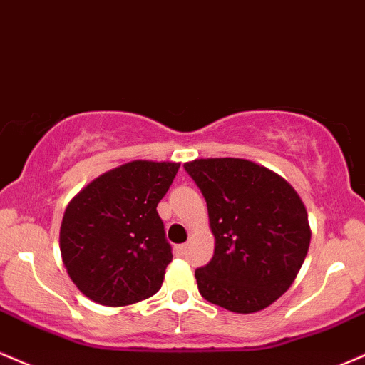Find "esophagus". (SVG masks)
<instances>
[{
	"label": "esophagus",
	"instance_id": "esophagus-1",
	"mask_svg": "<svg viewBox=\"0 0 365 365\" xmlns=\"http://www.w3.org/2000/svg\"><path fill=\"white\" fill-rule=\"evenodd\" d=\"M174 255L179 256V258H182V256L186 255V246H184V244H181V246H175L174 247Z\"/></svg>",
	"mask_w": 365,
	"mask_h": 365
}]
</instances>
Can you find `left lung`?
Instances as JSON below:
<instances>
[{
  "label": "left lung",
  "mask_w": 365,
  "mask_h": 365,
  "mask_svg": "<svg viewBox=\"0 0 365 365\" xmlns=\"http://www.w3.org/2000/svg\"><path fill=\"white\" fill-rule=\"evenodd\" d=\"M184 169L208 207L215 251L195 272L201 297L250 314L294 284L311 242L301 196L268 167L246 158H196Z\"/></svg>",
  "instance_id": "left-lung-1"
}]
</instances>
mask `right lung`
I'll list each match as a JSON object with an SVG mask.
<instances>
[{"instance_id": "right-lung-1", "label": "right lung", "mask_w": 365, "mask_h": 365, "mask_svg": "<svg viewBox=\"0 0 365 365\" xmlns=\"http://www.w3.org/2000/svg\"><path fill=\"white\" fill-rule=\"evenodd\" d=\"M178 162L133 160L93 179L68 203L59 250L71 282L102 306H130L158 292L173 261L158 201Z\"/></svg>"}]
</instances>
